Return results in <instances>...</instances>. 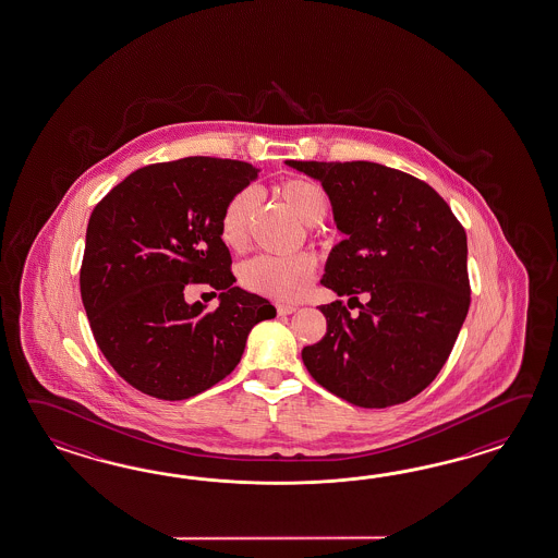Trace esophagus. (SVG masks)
Returning a JSON list of instances; mask_svg holds the SVG:
<instances>
[{
	"label": "esophagus",
	"instance_id": "1",
	"mask_svg": "<svg viewBox=\"0 0 558 558\" xmlns=\"http://www.w3.org/2000/svg\"><path fill=\"white\" fill-rule=\"evenodd\" d=\"M276 308H278V314H280V316L296 313V306H294V304H278Z\"/></svg>",
	"mask_w": 558,
	"mask_h": 558
}]
</instances>
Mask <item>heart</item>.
<instances>
[{
	"label": "heart",
	"instance_id": "obj_1",
	"mask_svg": "<svg viewBox=\"0 0 558 558\" xmlns=\"http://www.w3.org/2000/svg\"><path fill=\"white\" fill-rule=\"evenodd\" d=\"M284 204L308 226H318L328 211V199L320 185L308 179H290L278 187ZM258 191L244 187L235 191L221 211L219 231L223 244L242 250L247 242L250 223L258 207ZM316 274V258L308 252L292 256L262 254L245 262L240 270L242 284L259 296L278 302H296L306 294Z\"/></svg>",
	"mask_w": 558,
	"mask_h": 558
}]
</instances>
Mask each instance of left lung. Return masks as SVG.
Segmentation results:
<instances>
[{"mask_svg": "<svg viewBox=\"0 0 558 558\" xmlns=\"http://www.w3.org/2000/svg\"><path fill=\"white\" fill-rule=\"evenodd\" d=\"M320 181L342 242L323 284L361 308L323 304L327 335L302 349L318 385L359 405L405 403L446 365L470 308L468 240L427 183L368 161H286ZM365 293L369 302L361 305Z\"/></svg>", "mask_w": 558, "mask_h": 558, "instance_id": "1", "label": "left lung"}]
</instances>
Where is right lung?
<instances>
[{"label":"right lung","mask_w":558,"mask_h":558,"mask_svg":"<svg viewBox=\"0 0 558 558\" xmlns=\"http://www.w3.org/2000/svg\"><path fill=\"white\" fill-rule=\"evenodd\" d=\"M256 179L244 161L187 157L136 169L96 205L82 304L98 349L138 391L181 401L214 387L238 367L250 330L276 316L233 286L219 231L228 199ZM191 281L220 290L216 312L184 300Z\"/></svg>","instance_id":"obj_1"}]
</instances>
